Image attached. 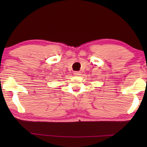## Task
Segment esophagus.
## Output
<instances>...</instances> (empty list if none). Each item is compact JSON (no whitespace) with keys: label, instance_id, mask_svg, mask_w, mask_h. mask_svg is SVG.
Returning a JSON list of instances; mask_svg holds the SVG:
<instances>
[{"label":"esophagus","instance_id":"obj_1","mask_svg":"<svg viewBox=\"0 0 147 147\" xmlns=\"http://www.w3.org/2000/svg\"><path fill=\"white\" fill-rule=\"evenodd\" d=\"M74 76H80V75H81V72H80V71H74Z\"/></svg>","mask_w":147,"mask_h":147}]
</instances>
